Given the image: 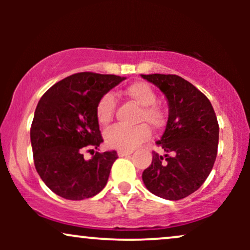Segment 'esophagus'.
I'll return each instance as SVG.
<instances>
[{
	"label": "esophagus",
	"instance_id": "esophagus-1",
	"mask_svg": "<svg viewBox=\"0 0 250 250\" xmlns=\"http://www.w3.org/2000/svg\"><path fill=\"white\" fill-rule=\"evenodd\" d=\"M131 153H133V151L131 150H121V149H119V150H117V155H119V156H128V155H130Z\"/></svg>",
	"mask_w": 250,
	"mask_h": 250
}]
</instances>
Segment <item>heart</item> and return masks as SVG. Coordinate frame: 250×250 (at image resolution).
Listing matches in <instances>:
<instances>
[{"label": "heart", "instance_id": "heart-1", "mask_svg": "<svg viewBox=\"0 0 250 250\" xmlns=\"http://www.w3.org/2000/svg\"><path fill=\"white\" fill-rule=\"evenodd\" d=\"M125 95L139 103L141 111L139 114V122H146L153 128H160L165 125L166 114L163 108L157 104L156 91L147 82H134L125 89ZM116 109V100L110 93L100 97L96 104V117L101 125H107L113 120ZM150 130L146 125L127 127L122 125H114L104 133V140L108 147L133 150L141 143L147 141Z\"/></svg>", "mask_w": 250, "mask_h": 250}]
</instances>
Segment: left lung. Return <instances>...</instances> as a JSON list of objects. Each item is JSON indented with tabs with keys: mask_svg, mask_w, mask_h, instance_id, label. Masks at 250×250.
<instances>
[{
	"mask_svg": "<svg viewBox=\"0 0 250 250\" xmlns=\"http://www.w3.org/2000/svg\"><path fill=\"white\" fill-rule=\"evenodd\" d=\"M143 79L167 96L169 116L153 151V161L143 170L149 191L166 200L185 199L203 185L214 167L219 145V123L208 97L181 76L150 74Z\"/></svg>",
	"mask_w": 250,
	"mask_h": 250,
	"instance_id": "obj_1",
	"label": "left lung"
}]
</instances>
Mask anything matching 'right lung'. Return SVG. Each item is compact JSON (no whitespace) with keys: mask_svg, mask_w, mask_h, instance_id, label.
Masks as SVG:
<instances>
[{"mask_svg":"<svg viewBox=\"0 0 250 250\" xmlns=\"http://www.w3.org/2000/svg\"><path fill=\"white\" fill-rule=\"evenodd\" d=\"M123 80L77 73L55 83L37 103L30 127L34 165L45 186L63 199H89L107 185L116 151H96L90 160L83 153L103 142L97 101Z\"/></svg>","mask_w":250,"mask_h":250,"instance_id":"right-lung-1","label":"right lung"}]
</instances>
